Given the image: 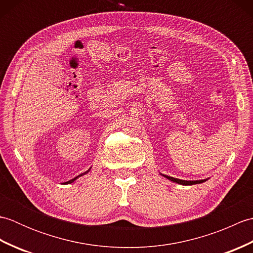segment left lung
Masks as SVG:
<instances>
[{"instance_id":"left-lung-1","label":"left lung","mask_w":253,"mask_h":253,"mask_svg":"<svg viewBox=\"0 0 253 253\" xmlns=\"http://www.w3.org/2000/svg\"><path fill=\"white\" fill-rule=\"evenodd\" d=\"M162 176H164L165 178H168L169 180L176 182V184H179V185H184V186H191V185H196V184H202V182L207 181L209 178L207 179H201V180H184V179H178V178H174V177H170L168 175H164L162 173H160Z\"/></svg>"}]
</instances>
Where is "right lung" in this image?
I'll return each instance as SVG.
<instances>
[{
    "instance_id": "1",
    "label": "right lung",
    "mask_w": 253,
    "mask_h": 253,
    "mask_svg": "<svg viewBox=\"0 0 253 253\" xmlns=\"http://www.w3.org/2000/svg\"><path fill=\"white\" fill-rule=\"evenodd\" d=\"M90 169H91V168H90V169H88L87 171H84V173H83V174H80V175H78L77 177H75V178H73V179H71V180H68V181H66V182H65V184H72V182H74V181H75V180H76L77 178H79V177H80V176H83V175H85V174H87V173H89V171H90Z\"/></svg>"
}]
</instances>
